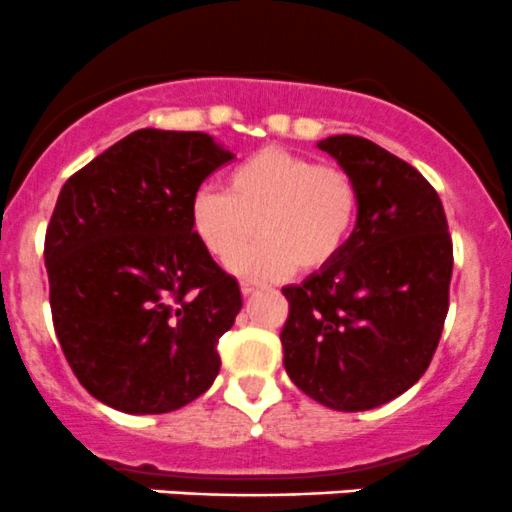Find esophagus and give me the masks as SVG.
Listing matches in <instances>:
<instances>
[{
    "label": "esophagus",
    "instance_id": "esophagus-1",
    "mask_svg": "<svg viewBox=\"0 0 512 512\" xmlns=\"http://www.w3.org/2000/svg\"><path fill=\"white\" fill-rule=\"evenodd\" d=\"M261 283H251V281H246V283H241V293H244V296L246 298H249V296H254V293H258V291H261Z\"/></svg>",
    "mask_w": 512,
    "mask_h": 512
}]
</instances>
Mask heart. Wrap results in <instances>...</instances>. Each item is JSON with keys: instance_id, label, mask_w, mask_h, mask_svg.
I'll return each instance as SVG.
<instances>
[{"instance_id": "heart-1", "label": "heart", "mask_w": 512, "mask_h": 512, "mask_svg": "<svg viewBox=\"0 0 512 512\" xmlns=\"http://www.w3.org/2000/svg\"><path fill=\"white\" fill-rule=\"evenodd\" d=\"M358 216V189L341 166L316 164L281 146H266L226 176V194L199 189L189 204L196 241L216 261L230 263L261 228L267 239L231 268L268 281L326 268L346 249Z\"/></svg>"}]
</instances>
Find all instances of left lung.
<instances>
[{
    "label": "left lung",
    "instance_id": "8db88e82",
    "mask_svg": "<svg viewBox=\"0 0 512 512\" xmlns=\"http://www.w3.org/2000/svg\"><path fill=\"white\" fill-rule=\"evenodd\" d=\"M358 189L346 249L283 288V366L306 396L333 411H371L426 373L443 333L453 241L433 186L361 136L318 141Z\"/></svg>",
    "mask_w": 512,
    "mask_h": 512
}]
</instances>
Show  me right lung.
<instances>
[{
    "label": "right lung",
    "mask_w": 512,
    "mask_h": 512,
    "mask_svg": "<svg viewBox=\"0 0 512 512\" xmlns=\"http://www.w3.org/2000/svg\"><path fill=\"white\" fill-rule=\"evenodd\" d=\"M231 159L204 131L139 129L59 191L44 241L54 331L109 408L176 411L219 376L241 291L196 241L189 204Z\"/></svg>",
    "instance_id": "1"
}]
</instances>
